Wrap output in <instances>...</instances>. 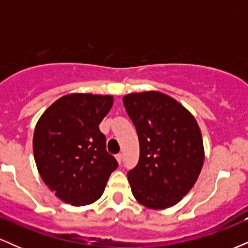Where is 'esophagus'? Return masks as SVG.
Masks as SVG:
<instances>
[{
	"label": "esophagus",
	"mask_w": 248,
	"mask_h": 248,
	"mask_svg": "<svg viewBox=\"0 0 248 248\" xmlns=\"http://www.w3.org/2000/svg\"><path fill=\"white\" fill-rule=\"evenodd\" d=\"M116 161L119 162V164H121L122 163V154L120 153V154H118V155H116Z\"/></svg>",
	"instance_id": "obj_1"
}]
</instances>
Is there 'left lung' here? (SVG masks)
Masks as SVG:
<instances>
[{"label": "left lung", "instance_id": "obj_1", "mask_svg": "<svg viewBox=\"0 0 248 248\" xmlns=\"http://www.w3.org/2000/svg\"><path fill=\"white\" fill-rule=\"evenodd\" d=\"M136 128L140 158L127 173L133 196L154 210L177 204L191 190L204 163L197 121L171 96L156 91L124 96Z\"/></svg>", "mask_w": 248, "mask_h": 248}]
</instances>
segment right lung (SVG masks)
Instances as JSON below:
<instances>
[{"mask_svg":"<svg viewBox=\"0 0 248 248\" xmlns=\"http://www.w3.org/2000/svg\"><path fill=\"white\" fill-rule=\"evenodd\" d=\"M112 106V95L72 93L53 102L37 122L32 141L37 169L65 203H94L118 168L99 129Z\"/></svg>","mask_w":248,"mask_h":248,"instance_id":"1","label":"right lung"}]
</instances>
